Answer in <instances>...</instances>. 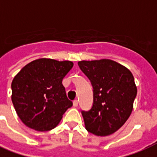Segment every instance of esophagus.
Returning a JSON list of instances; mask_svg holds the SVG:
<instances>
[{
	"mask_svg": "<svg viewBox=\"0 0 157 157\" xmlns=\"http://www.w3.org/2000/svg\"><path fill=\"white\" fill-rule=\"evenodd\" d=\"M78 100H77V99H75V100L73 101V106L74 107H77V106H78Z\"/></svg>",
	"mask_w": 157,
	"mask_h": 157,
	"instance_id": "1",
	"label": "esophagus"
}]
</instances>
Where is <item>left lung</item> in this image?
<instances>
[{"label": "left lung", "mask_w": 157, "mask_h": 157, "mask_svg": "<svg viewBox=\"0 0 157 157\" xmlns=\"http://www.w3.org/2000/svg\"><path fill=\"white\" fill-rule=\"evenodd\" d=\"M90 81L93 104L81 111L86 129L98 136L113 134L131 114L137 88L129 70L109 59L78 62Z\"/></svg>", "instance_id": "obj_1"}]
</instances>
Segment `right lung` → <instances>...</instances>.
<instances>
[{
	"label": "right lung",
	"mask_w": 157,
	"mask_h": 157,
	"mask_svg": "<svg viewBox=\"0 0 157 157\" xmlns=\"http://www.w3.org/2000/svg\"><path fill=\"white\" fill-rule=\"evenodd\" d=\"M70 61L40 59L21 69L11 84L12 103L28 127L48 131L57 126L72 102L67 97L63 79L72 68Z\"/></svg>",
	"instance_id": "1"
}]
</instances>
